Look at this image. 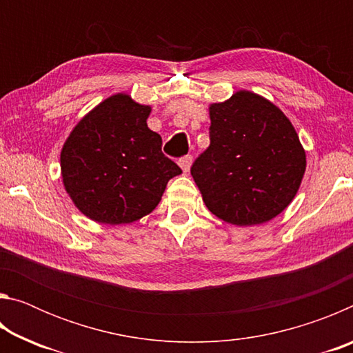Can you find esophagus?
I'll list each match as a JSON object with an SVG mask.
<instances>
[{"label":"esophagus","instance_id":"obj_1","mask_svg":"<svg viewBox=\"0 0 353 353\" xmlns=\"http://www.w3.org/2000/svg\"><path fill=\"white\" fill-rule=\"evenodd\" d=\"M191 165H193V157H191V155H185V157L179 160V166H181L185 174H187V172L190 171Z\"/></svg>","mask_w":353,"mask_h":353}]
</instances>
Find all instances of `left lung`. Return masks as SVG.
<instances>
[{
	"instance_id": "8db88e82",
	"label": "left lung",
	"mask_w": 353,
	"mask_h": 353,
	"mask_svg": "<svg viewBox=\"0 0 353 353\" xmlns=\"http://www.w3.org/2000/svg\"><path fill=\"white\" fill-rule=\"evenodd\" d=\"M210 146L191 166L214 216L240 227L268 223L301 187L307 155L288 117L249 90L208 105Z\"/></svg>"
}]
</instances>
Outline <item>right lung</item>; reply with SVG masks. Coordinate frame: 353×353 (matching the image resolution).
Masks as SVG:
<instances>
[{"mask_svg":"<svg viewBox=\"0 0 353 353\" xmlns=\"http://www.w3.org/2000/svg\"><path fill=\"white\" fill-rule=\"evenodd\" d=\"M151 105L115 93L83 115L61 151V174L74 207L99 224H129L159 205L182 170L148 128Z\"/></svg>","mask_w":353,"mask_h":353,"instance_id":"right-lung-1","label":"right lung"}]
</instances>
